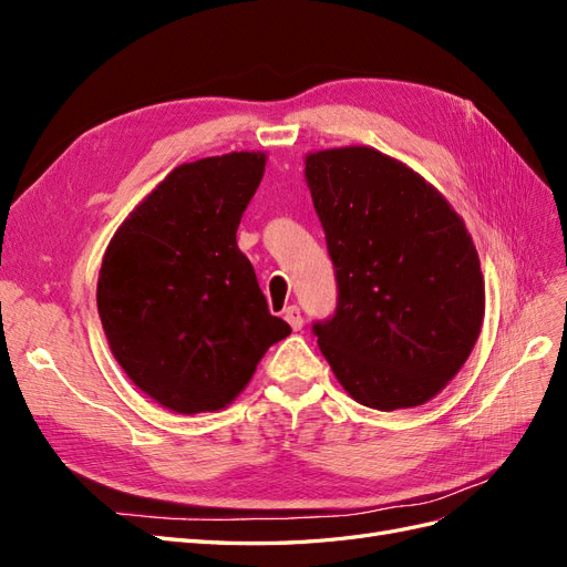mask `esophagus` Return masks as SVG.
<instances>
[{"mask_svg": "<svg viewBox=\"0 0 567 567\" xmlns=\"http://www.w3.org/2000/svg\"><path fill=\"white\" fill-rule=\"evenodd\" d=\"M284 319L290 323V329L300 331L302 329V315H300V307L298 305H290L284 310Z\"/></svg>", "mask_w": 567, "mask_h": 567, "instance_id": "1", "label": "esophagus"}]
</instances>
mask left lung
Segmentation results:
<instances>
[{"mask_svg": "<svg viewBox=\"0 0 567 567\" xmlns=\"http://www.w3.org/2000/svg\"><path fill=\"white\" fill-rule=\"evenodd\" d=\"M305 179L336 267L338 307L319 350L359 404L433 400L475 346L485 279L463 219L437 188L371 146L305 156Z\"/></svg>", "mask_w": 567, "mask_h": 567, "instance_id": "left-lung-1", "label": "left lung"}]
</instances>
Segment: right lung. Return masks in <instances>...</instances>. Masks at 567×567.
Listing matches in <instances>:
<instances>
[{
    "mask_svg": "<svg viewBox=\"0 0 567 567\" xmlns=\"http://www.w3.org/2000/svg\"><path fill=\"white\" fill-rule=\"evenodd\" d=\"M262 151L175 167L113 234L96 307L115 362L153 402L200 414L231 404L290 326L269 315L236 229Z\"/></svg>",
    "mask_w": 567,
    "mask_h": 567,
    "instance_id": "right-lung-1",
    "label": "right lung"
}]
</instances>
